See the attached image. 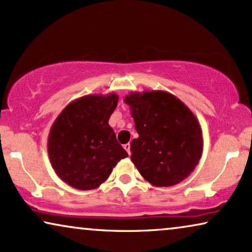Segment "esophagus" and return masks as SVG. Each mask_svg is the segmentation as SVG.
<instances>
[{
	"label": "esophagus",
	"mask_w": 252,
	"mask_h": 252,
	"mask_svg": "<svg viewBox=\"0 0 252 252\" xmlns=\"http://www.w3.org/2000/svg\"><path fill=\"white\" fill-rule=\"evenodd\" d=\"M124 149H125V150L127 151V154L130 155V144H129V143L124 144Z\"/></svg>",
	"instance_id": "1"
}]
</instances>
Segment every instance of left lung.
Here are the masks:
<instances>
[{"instance_id":"obj_1","label":"left lung","mask_w":252,"mask_h":252,"mask_svg":"<svg viewBox=\"0 0 252 252\" xmlns=\"http://www.w3.org/2000/svg\"><path fill=\"white\" fill-rule=\"evenodd\" d=\"M129 105L139 137L130 143V159L156 187H170L194 171L203 153L198 120L177 96L163 91L134 92Z\"/></svg>"}]
</instances>
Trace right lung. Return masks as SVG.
<instances>
[{
    "label": "right lung",
    "mask_w": 252,
    "mask_h": 252,
    "mask_svg": "<svg viewBox=\"0 0 252 252\" xmlns=\"http://www.w3.org/2000/svg\"><path fill=\"white\" fill-rule=\"evenodd\" d=\"M118 95H86L65 106L48 136V154L58 178L80 190L99 187L113 167L128 156L109 119Z\"/></svg>",
    "instance_id": "add662e5"
}]
</instances>
